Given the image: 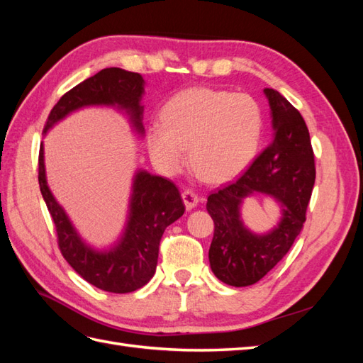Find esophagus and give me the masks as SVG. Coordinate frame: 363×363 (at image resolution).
Listing matches in <instances>:
<instances>
[{
    "label": "esophagus",
    "instance_id": "obj_1",
    "mask_svg": "<svg viewBox=\"0 0 363 363\" xmlns=\"http://www.w3.org/2000/svg\"><path fill=\"white\" fill-rule=\"evenodd\" d=\"M182 196H183V201H184V206L188 211H191V208H194L196 206V203L200 201L199 195H196L192 189H184L182 192Z\"/></svg>",
    "mask_w": 363,
    "mask_h": 363
}]
</instances>
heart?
Here are the masks:
<instances>
[{"label": "heart", "instance_id": "obj_1", "mask_svg": "<svg viewBox=\"0 0 363 363\" xmlns=\"http://www.w3.org/2000/svg\"><path fill=\"white\" fill-rule=\"evenodd\" d=\"M162 123L148 127L147 144L152 162L164 174L191 164L201 179L223 183L235 179L259 150L263 113L247 94L192 87L175 94L162 108Z\"/></svg>", "mask_w": 363, "mask_h": 363}]
</instances>
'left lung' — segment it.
Returning <instances> with one entry per match:
<instances>
[{"instance_id": "left-lung-1", "label": "left lung", "mask_w": 363, "mask_h": 363, "mask_svg": "<svg viewBox=\"0 0 363 363\" xmlns=\"http://www.w3.org/2000/svg\"><path fill=\"white\" fill-rule=\"evenodd\" d=\"M263 92L272 112V140L238 180L208 195L206 204L215 223L211 268L219 280L236 288L259 281L286 256L306 221L316 175L301 113L276 89L267 87ZM256 190L284 204L279 227L265 237L250 234L238 218L240 203Z\"/></svg>"}]
</instances>
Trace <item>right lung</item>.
Segmentation results:
<instances>
[{"label": "right lung", "mask_w": 363, "mask_h": 363, "mask_svg": "<svg viewBox=\"0 0 363 363\" xmlns=\"http://www.w3.org/2000/svg\"><path fill=\"white\" fill-rule=\"evenodd\" d=\"M144 79L138 72L121 68H106L86 79L65 94L51 108L43 133L59 119L83 106L106 104L127 108L136 128L144 131L140 123ZM38 180L43 200L54 221L57 245L69 265L98 289L113 294L133 292L155 276L160 239L169 224L184 213V203L177 186L171 180L138 172L131 195L128 225L119 245L107 252L87 247L75 233L67 213L54 200L48 189L43 167V147L39 148Z\"/></svg>", "instance_id": "add662e5"}]
</instances>
